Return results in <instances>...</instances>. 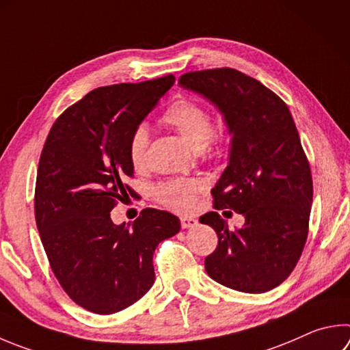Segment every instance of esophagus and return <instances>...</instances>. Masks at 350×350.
I'll list each match as a JSON object with an SVG mask.
<instances>
[{
	"instance_id": "34e87169",
	"label": "esophagus",
	"mask_w": 350,
	"mask_h": 350,
	"mask_svg": "<svg viewBox=\"0 0 350 350\" xmlns=\"http://www.w3.org/2000/svg\"><path fill=\"white\" fill-rule=\"evenodd\" d=\"M197 224H199V221H197V219H194V217H188V215H183V217H180V225L183 230L194 228V226H197Z\"/></svg>"
}]
</instances>
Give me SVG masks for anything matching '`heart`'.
<instances>
[{
  "instance_id": "b5f03b06",
  "label": "heart",
  "mask_w": 350,
  "mask_h": 350,
  "mask_svg": "<svg viewBox=\"0 0 350 350\" xmlns=\"http://www.w3.org/2000/svg\"><path fill=\"white\" fill-rule=\"evenodd\" d=\"M163 122L174 129L196 151L208 150L215 141L213 118L206 109L188 99L174 103L163 114ZM148 129L136 126L129 139V159L136 170L147 162ZM202 183L196 179H171L161 182L154 188V197L165 206L188 211L196 203V196Z\"/></svg>"
}]
</instances>
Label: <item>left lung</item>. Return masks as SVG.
Masks as SVG:
<instances>
[{"mask_svg":"<svg viewBox=\"0 0 350 350\" xmlns=\"http://www.w3.org/2000/svg\"><path fill=\"white\" fill-rule=\"evenodd\" d=\"M179 85L208 99L225 119L231 151L211 189L214 208L245 217L236 231L215 211L200 217L219 237L205 258L208 275L247 294L274 289L301 256L314 191L288 105L262 82L228 67L185 73Z\"/></svg>","mask_w":350,"mask_h":350,"instance_id":"1","label":"left lung"}]
</instances>
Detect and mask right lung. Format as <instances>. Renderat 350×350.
<instances>
[{
	"mask_svg": "<svg viewBox=\"0 0 350 350\" xmlns=\"http://www.w3.org/2000/svg\"><path fill=\"white\" fill-rule=\"evenodd\" d=\"M173 75L99 87L55 120L36 174L35 219L44 250L68 297L100 315L119 312L154 283L153 254L180 231V220L147 208L114 225L116 200L135 196L129 139L165 96Z\"/></svg>",
	"mask_w": 350,
	"mask_h": 350,
	"instance_id": "1",
	"label": "right lung"
}]
</instances>
